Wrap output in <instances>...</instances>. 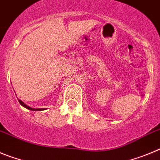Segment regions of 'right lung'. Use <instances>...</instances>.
Instances as JSON below:
<instances>
[{
	"mask_svg": "<svg viewBox=\"0 0 160 160\" xmlns=\"http://www.w3.org/2000/svg\"><path fill=\"white\" fill-rule=\"evenodd\" d=\"M18 101H19V103H21V105H22L23 107L26 108H28V110H32V111H41V110H44V108H30L29 106H28V105H26L25 103H24V102L21 101V100H18Z\"/></svg>",
	"mask_w": 160,
	"mask_h": 160,
	"instance_id": "right-lung-1",
	"label": "right lung"
}]
</instances>
